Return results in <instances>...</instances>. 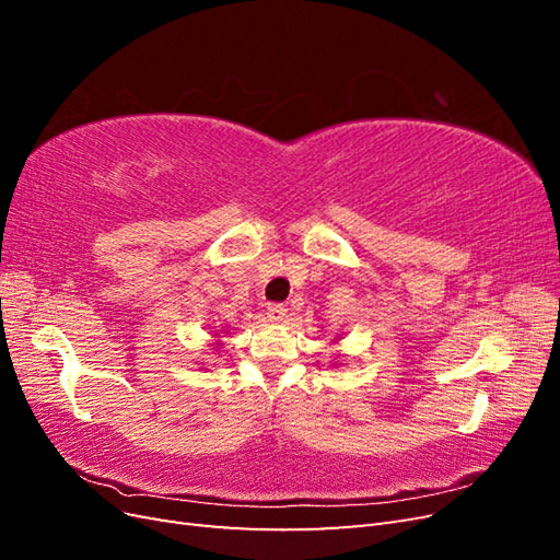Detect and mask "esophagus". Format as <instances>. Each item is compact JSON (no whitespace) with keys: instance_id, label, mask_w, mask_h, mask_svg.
<instances>
[{"instance_id":"obj_1","label":"esophagus","mask_w":560,"mask_h":560,"mask_svg":"<svg viewBox=\"0 0 560 560\" xmlns=\"http://www.w3.org/2000/svg\"><path fill=\"white\" fill-rule=\"evenodd\" d=\"M266 317H268V322H282L284 317H287V308L282 306V303H270L268 306V311H266Z\"/></svg>"}]
</instances>
